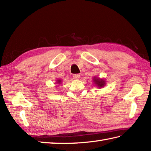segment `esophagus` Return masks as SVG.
<instances>
[{
    "label": "esophagus",
    "instance_id": "obj_1",
    "mask_svg": "<svg viewBox=\"0 0 151 151\" xmlns=\"http://www.w3.org/2000/svg\"><path fill=\"white\" fill-rule=\"evenodd\" d=\"M73 77L74 79H75V80H78V79H80L81 76L80 75H78V74H76V75H74Z\"/></svg>",
    "mask_w": 151,
    "mask_h": 151
}]
</instances>
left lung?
<instances>
[{"label":"left lung","instance_id":"left-lung-1","mask_svg":"<svg viewBox=\"0 0 151 151\" xmlns=\"http://www.w3.org/2000/svg\"><path fill=\"white\" fill-rule=\"evenodd\" d=\"M93 82H94V83L97 86V87H99V88L103 87V86L105 85V84H106V81H104L103 78H96V77H94Z\"/></svg>","mask_w":151,"mask_h":151}]
</instances>
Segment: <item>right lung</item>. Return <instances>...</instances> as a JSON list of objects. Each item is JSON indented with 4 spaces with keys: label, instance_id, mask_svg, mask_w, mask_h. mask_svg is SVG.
<instances>
[{
    "label": "right lung",
    "instance_id": "right-lung-1",
    "mask_svg": "<svg viewBox=\"0 0 151 151\" xmlns=\"http://www.w3.org/2000/svg\"><path fill=\"white\" fill-rule=\"evenodd\" d=\"M60 83H61V80H60V79H59V80H57V83L60 84Z\"/></svg>",
    "mask_w": 151,
    "mask_h": 151
}]
</instances>
